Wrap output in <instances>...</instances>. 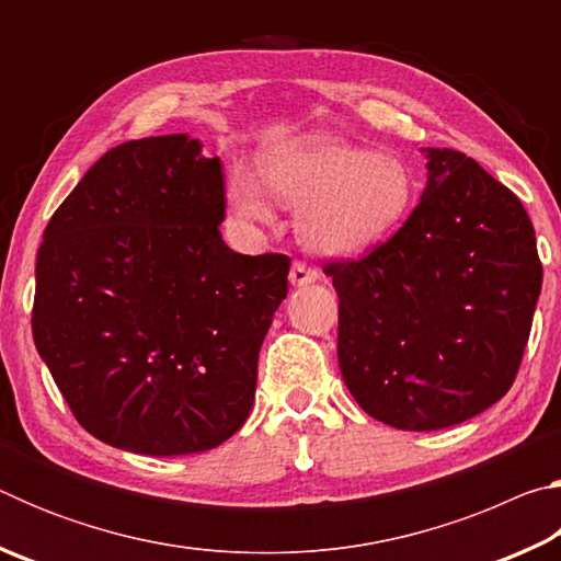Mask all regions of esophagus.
<instances>
[{"label": "esophagus", "mask_w": 561, "mask_h": 561, "mask_svg": "<svg viewBox=\"0 0 561 561\" xmlns=\"http://www.w3.org/2000/svg\"><path fill=\"white\" fill-rule=\"evenodd\" d=\"M319 279V272L314 267H309V264L304 262H294L291 264V272H289V282L294 287H304V284H311Z\"/></svg>", "instance_id": "34e87169"}]
</instances>
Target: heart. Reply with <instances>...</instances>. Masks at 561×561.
Returning <instances> with one entry per match:
<instances>
[{
	"label": "heart",
	"mask_w": 561,
	"mask_h": 561,
	"mask_svg": "<svg viewBox=\"0 0 561 561\" xmlns=\"http://www.w3.org/2000/svg\"><path fill=\"white\" fill-rule=\"evenodd\" d=\"M262 180L279 203L299 210L304 247L327 257H351L388 240L411 215L417 193L415 173L403 158L321 136L264 156ZM267 190L247 170H234L227 205L240 220L270 222Z\"/></svg>",
	"instance_id": "1"
}]
</instances>
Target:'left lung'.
<instances>
[{"mask_svg":"<svg viewBox=\"0 0 561 561\" xmlns=\"http://www.w3.org/2000/svg\"><path fill=\"white\" fill-rule=\"evenodd\" d=\"M428 183L391 240L324 272L339 294V368L364 411L440 431L515 381L542 289L535 227L472 158L423 148Z\"/></svg>","mask_w":561,"mask_h":561,"instance_id":"obj_1","label":"left lung"}]
</instances>
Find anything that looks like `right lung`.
<instances>
[{
    "mask_svg": "<svg viewBox=\"0 0 561 561\" xmlns=\"http://www.w3.org/2000/svg\"><path fill=\"white\" fill-rule=\"evenodd\" d=\"M222 220L220 158L185 133L108 150L51 215L34 344L93 438L168 458L242 428L289 257L232 252Z\"/></svg>",
    "mask_w": 561,
    "mask_h": 561,
    "instance_id": "1",
    "label": "right lung"
}]
</instances>
